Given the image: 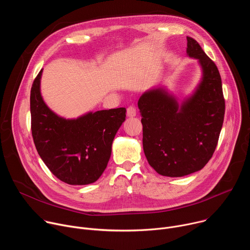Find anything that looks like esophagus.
<instances>
[{"mask_svg":"<svg viewBox=\"0 0 250 250\" xmlns=\"http://www.w3.org/2000/svg\"><path fill=\"white\" fill-rule=\"evenodd\" d=\"M126 116L128 118H133L136 116V109L134 108V106H128L126 110Z\"/></svg>","mask_w":250,"mask_h":250,"instance_id":"1","label":"esophagus"}]
</instances>
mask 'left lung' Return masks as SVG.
Listing matches in <instances>:
<instances>
[{
  "mask_svg": "<svg viewBox=\"0 0 250 250\" xmlns=\"http://www.w3.org/2000/svg\"><path fill=\"white\" fill-rule=\"evenodd\" d=\"M187 54L198 59L202 69V79L190 97L179 104L165 87H157L145 92L137 103L146 159L158 174L167 177L189 175L208 162L225 117L218 67L189 37Z\"/></svg>",
  "mask_w": 250,
  "mask_h": 250,
  "instance_id": "left-lung-1",
  "label": "left lung"
}]
</instances>
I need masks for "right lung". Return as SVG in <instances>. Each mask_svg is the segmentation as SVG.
<instances>
[{
  "label": "right lung",
  "instance_id": "add662e5",
  "mask_svg": "<svg viewBox=\"0 0 250 250\" xmlns=\"http://www.w3.org/2000/svg\"><path fill=\"white\" fill-rule=\"evenodd\" d=\"M42 69L30 90L31 133L37 150L51 173L69 185L96 182L111 157L115 135L125 108L64 119L52 112L41 93Z\"/></svg>",
  "mask_w": 250,
  "mask_h": 250
}]
</instances>
